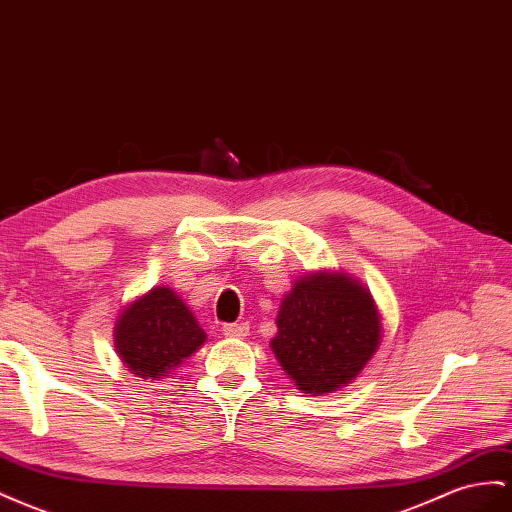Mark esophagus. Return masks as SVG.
Here are the masks:
<instances>
[{
    "label": "esophagus",
    "mask_w": 512,
    "mask_h": 512,
    "mask_svg": "<svg viewBox=\"0 0 512 512\" xmlns=\"http://www.w3.org/2000/svg\"><path fill=\"white\" fill-rule=\"evenodd\" d=\"M224 336L228 338H245L247 334H250V325L247 323H228L222 327Z\"/></svg>",
    "instance_id": "34e87169"
}]
</instances>
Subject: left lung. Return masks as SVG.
Returning a JSON list of instances; mask_svg holds the SVG:
<instances>
[{"instance_id":"8db88e82","label":"left lung","mask_w":512,"mask_h":512,"mask_svg":"<svg viewBox=\"0 0 512 512\" xmlns=\"http://www.w3.org/2000/svg\"><path fill=\"white\" fill-rule=\"evenodd\" d=\"M271 349L303 394L351 383L381 342L377 303L347 273L319 271L295 282L280 303Z\"/></svg>"}]
</instances>
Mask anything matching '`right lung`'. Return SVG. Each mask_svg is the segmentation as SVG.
<instances>
[{"instance_id":"add662e5","label":"right lung","mask_w":512,"mask_h":512,"mask_svg":"<svg viewBox=\"0 0 512 512\" xmlns=\"http://www.w3.org/2000/svg\"><path fill=\"white\" fill-rule=\"evenodd\" d=\"M206 340L196 316L172 288L155 286L120 312L114 344L135 377L159 381Z\"/></svg>"}]
</instances>
